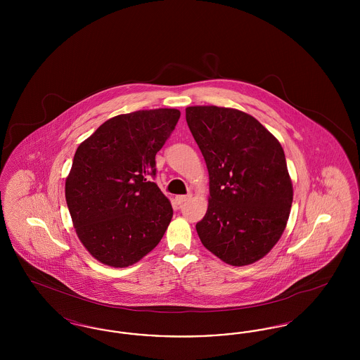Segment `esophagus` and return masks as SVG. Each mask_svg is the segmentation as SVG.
<instances>
[{
  "instance_id": "34e87169",
  "label": "esophagus",
  "mask_w": 360,
  "mask_h": 360,
  "mask_svg": "<svg viewBox=\"0 0 360 360\" xmlns=\"http://www.w3.org/2000/svg\"><path fill=\"white\" fill-rule=\"evenodd\" d=\"M191 198V194H186V195H176L175 197V202L178 204V205H181V204H184V202H186L188 200Z\"/></svg>"
}]
</instances>
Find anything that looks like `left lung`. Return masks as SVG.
I'll return each mask as SVG.
<instances>
[{"label":"left lung","instance_id":"1","mask_svg":"<svg viewBox=\"0 0 360 360\" xmlns=\"http://www.w3.org/2000/svg\"><path fill=\"white\" fill-rule=\"evenodd\" d=\"M209 172V205L195 229L206 250L231 266L252 264L281 239L292 184L278 139L232 108H186Z\"/></svg>","mask_w":360,"mask_h":360}]
</instances>
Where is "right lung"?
<instances>
[{"mask_svg":"<svg viewBox=\"0 0 360 360\" xmlns=\"http://www.w3.org/2000/svg\"><path fill=\"white\" fill-rule=\"evenodd\" d=\"M181 112L150 109L105 121L77 148L66 178V202L89 254L128 267L151 252L172 221L169 198L151 181L155 155Z\"/></svg>","mask_w":360,"mask_h":360,"instance_id":"add662e5","label":"right lung"}]
</instances>
